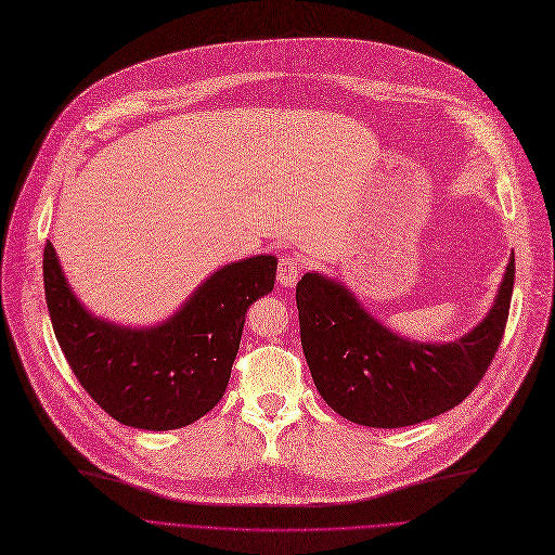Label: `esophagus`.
I'll return each mask as SVG.
<instances>
[{
  "label": "esophagus",
  "mask_w": 555,
  "mask_h": 555,
  "mask_svg": "<svg viewBox=\"0 0 555 555\" xmlns=\"http://www.w3.org/2000/svg\"><path fill=\"white\" fill-rule=\"evenodd\" d=\"M300 268H304V266H300V261L296 257H289V255L281 257L279 259V272H276L279 283L283 287H294L298 276H300Z\"/></svg>",
  "instance_id": "obj_1"
}]
</instances>
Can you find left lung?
Wrapping results in <instances>:
<instances>
[{
    "instance_id": "8db88e82",
    "label": "left lung",
    "mask_w": 555,
    "mask_h": 555,
    "mask_svg": "<svg viewBox=\"0 0 555 555\" xmlns=\"http://www.w3.org/2000/svg\"><path fill=\"white\" fill-rule=\"evenodd\" d=\"M516 263L509 259L489 314L451 343L393 334L334 279L308 272L296 285L300 345L314 385L343 418L408 427L444 414L482 380L505 334Z\"/></svg>"
}]
</instances>
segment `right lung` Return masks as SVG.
I'll use <instances>...</instances> for the list:
<instances>
[{"label":"right lung","instance_id":"add662e5","mask_svg":"<svg viewBox=\"0 0 555 555\" xmlns=\"http://www.w3.org/2000/svg\"><path fill=\"white\" fill-rule=\"evenodd\" d=\"M276 257L228 263L164 323L126 327L92 317L73 294L53 243L43 247L46 306L68 365L115 421L166 431L206 416L230 380L245 312L272 292Z\"/></svg>","mask_w":555,"mask_h":555}]
</instances>
